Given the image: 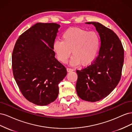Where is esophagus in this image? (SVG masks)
I'll use <instances>...</instances> for the list:
<instances>
[{"instance_id":"1","label":"esophagus","mask_w":132,"mask_h":132,"mask_svg":"<svg viewBox=\"0 0 132 132\" xmlns=\"http://www.w3.org/2000/svg\"><path fill=\"white\" fill-rule=\"evenodd\" d=\"M67 70L68 72H71V71H73V69H70V68H67Z\"/></svg>"}]
</instances>
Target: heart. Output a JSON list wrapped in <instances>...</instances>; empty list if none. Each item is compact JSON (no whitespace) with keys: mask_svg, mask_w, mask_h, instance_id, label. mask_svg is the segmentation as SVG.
Here are the masks:
<instances>
[{"mask_svg":"<svg viewBox=\"0 0 132 132\" xmlns=\"http://www.w3.org/2000/svg\"><path fill=\"white\" fill-rule=\"evenodd\" d=\"M100 46V38L97 33L79 27H71L62 35V41L53 43V50L59 61L66 63L71 51L73 56L70 64L73 66L80 64L86 67L93 63Z\"/></svg>","mask_w":132,"mask_h":132,"instance_id":"obj_1","label":"heart"}]
</instances>
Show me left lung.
<instances>
[{
    "label": "left lung",
    "instance_id": "obj_1",
    "mask_svg": "<svg viewBox=\"0 0 132 132\" xmlns=\"http://www.w3.org/2000/svg\"><path fill=\"white\" fill-rule=\"evenodd\" d=\"M93 24L101 40L97 57L91 65L77 70L76 90L83 100L96 102L107 96L120 80L124 62V50L114 32L97 22Z\"/></svg>",
    "mask_w": 132,
    "mask_h": 132
}]
</instances>
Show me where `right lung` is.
Masks as SVG:
<instances>
[{"instance_id":"right-lung-1","label":"right lung","mask_w":132,"mask_h":132,"mask_svg":"<svg viewBox=\"0 0 132 132\" xmlns=\"http://www.w3.org/2000/svg\"><path fill=\"white\" fill-rule=\"evenodd\" d=\"M59 25L38 22L20 36L12 54L14 77L28 101L46 106L55 100L67 71L55 58L53 43Z\"/></svg>"}]
</instances>
